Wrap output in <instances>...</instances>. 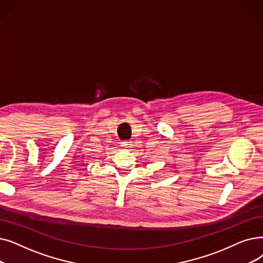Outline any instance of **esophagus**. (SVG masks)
I'll list each match as a JSON object with an SVG mask.
<instances>
[{
    "label": "esophagus",
    "instance_id": "obj_1",
    "mask_svg": "<svg viewBox=\"0 0 263 263\" xmlns=\"http://www.w3.org/2000/svg\"><path fill=\"white\" fill-rule=\"evenodd\" d=\"M120 144H121V147L123 148V149H129V148L132 147V144H131V142H129V141L121 142Z\"/></svg>",
    "mask_w": 263,
    "mask_h": 263
}]
</instances>
